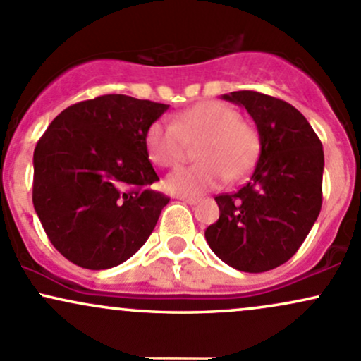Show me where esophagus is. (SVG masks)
<instances>
[{
	"instance_id": "34e87169",
	"label": "esophagus",
	"mask_w": 361,
	"mask_h": 361,
	"mask_svg": "<svg viewBox=\"0 0 361 361\" xmlns=\"http://www.w3.org/2000/svg\"><path fill=\"white\" fill-rule=\"evenodd\" d=\"M176 199L187 202V204H190V205H195L197 202H199V197H188V195H176Z\"/></svg>"
}]
</instances>
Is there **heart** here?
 I'll return each instance as SVG.
<instances>
[{
	"label": "heart",
	"mask_w": 361,
	"mask_h": 361,
	"mask_svg": "<svg viewBox=\"0 0 361 361\" xmlns=\"http://www.w3.org/2000/svg\"><path fill=\"white\" fill-rule=\"evenodd\" d=\"M193 138H199L193 154L199 162L169 173L164 178L168 192L200 195L221 187L224 180H238L259 157L260 135L255 126L219 101L199 102L174 114L171 123L154 121L145 132V150L154 164L171 168L181 159L183 140Z\"/></svg>",
	"instance_id": "obj_1"
}]
</instances>
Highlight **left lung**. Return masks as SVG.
Masks as SVG:
<instances>
[{
    "instance_id": "8db88e82",
    "label": "left lung",
    "mask_w": 361,
    "mask_h": 361,
    "mask_svg": "<svg viewBox=\"0 0 361 361\" xmlns=\"http://www.w3.org/2000/svg\"><path fill=\"white\" fill-rule=\"evenodd\" d=\"M223 99L243 106L253 118L260 156L248 183L216 197L219 219L205 229V240L238 271H271L298 252L319 217L322 144L307 118L286 101L253 90Z\"/></svg>"
}]
</instances>
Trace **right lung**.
Returning <instances> with one entry per match:
<instances>
[{"label": "right lung", "instance_id": "right-lung-1", "mask_svg": "<svg viewBox=\"0 0 361 361\" xmlns=\"http://www.w3.org/2000/svg\"><path fill=\"white\" fill-rule=\"evenodd\" d=\"M168 104L123 94L77 102L58 114L34 150V209L53 247L90 271L120 265L156 228L169 199L145 132Z\"/></svg>", "mask_w": 361, "mask_h": 361}]
</instances>
